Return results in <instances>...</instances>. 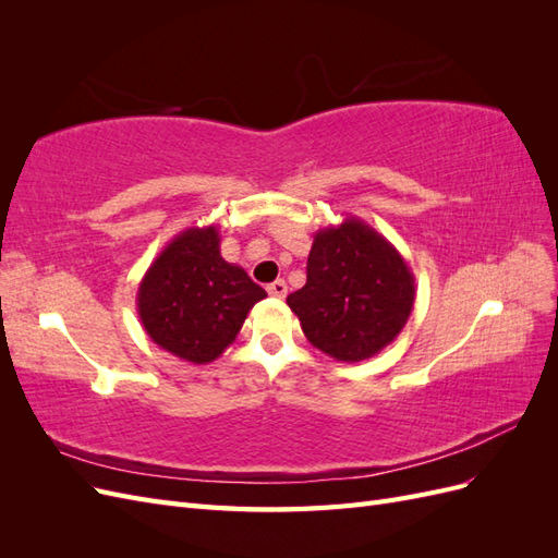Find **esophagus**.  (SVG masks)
<instances>
[{
  "label": "esophagus",
  "mask_w": 558,
  "mask_h": 558,
  "mask_svg": "<svg viewBox=\"0 0 558 558\" xmlns=\"http://www.w3.org/2000/svg\"><path fill=\"white\" fill-rule=\"evenodd\" d=\"M267 293L272 298H286V293H289V286H286L283 279H277L267 286Z\"/></svg>",
  "instance_id": "34e87169"
}]
</instances>
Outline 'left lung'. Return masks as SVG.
<instances>
[{
  "mask_svg": "<svg viewBox=\"0 0 558 558\" xmlns=\"http://www.w3.org/2000/svg\"><path fill=\"white\" fill-rule=\"evenodd\" d=\"M414 298V275L400 251L359 216H347L314 234L307 283L286 302L316 349L359 363L396 340Z\"/></svg>",
  "mask_w": 558,
  "mask_h": 558,
  "instance_id": "left-lung-1",
  "label": "left lung"
}]
</instances>
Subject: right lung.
Listing matches in <instances>:
<instances>
[{"instance_id":"obj_1","label":"right lung","mask_w":558,"mask_h":558,"mask_svg":"<svg viewBox=\"0 0 558 558\" xmlns=\"http://www.w3.org/2000/svg\"><path fill=\"white\" fill-rule=\"evenodd\" d=\"M267 293L221 256L216 226L185 228L150 263L137 314L160 349L195 365L216 361L234 342L251 307Z\"/></svg>"}]
</instances>
